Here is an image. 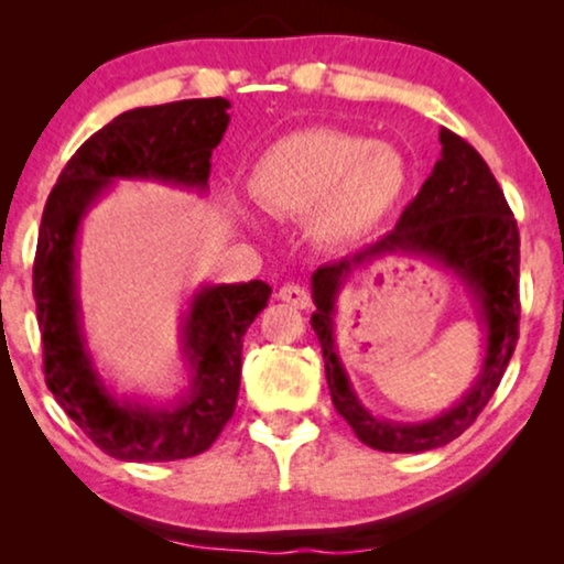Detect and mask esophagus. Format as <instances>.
I'll return each mask as SVG.
<instances>
[{
  "instance_id": "1",
  "label": "esophagus",
  "mask_w": 564,
  "mask_h": 564,
  "mask_svg": "<svg viewBox=\"0 0 564 564\" xmlns=\"http://www.w3.org/2000/svg\"><path fill=\"white\" fill-rule=\"evenodd\" d=\"M276 297L284 300V303L295 305V307L311 305V295H307V290L300 288V284H284V288H280V295Z\"/></svg>"
}]
</instances>
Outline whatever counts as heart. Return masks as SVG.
Returning <instances> with one entry per match:
<instances>
[{"label":"heart","instance_id":"heart-1","mask_svg":"<svg viewBox=\"0 0 564 564\" xmlns=\"http://www.w3.org/2000/svg\"><path fill=\"white\" fill-rule=\"evenodd\" d=\"M405 159L392 145L334 128L290 133L261 153L251 192L264 210L288 218L313 213V234L351 243L403 203Z\"/></svg>","mask_w":564,"mask_h":564}]
</instances>
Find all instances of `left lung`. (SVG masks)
<instances>
[{"instance_id":"1","label":"left lung","mask_w":564,"mask_h":564,"mask_svg":"<svg viewBox=\"0 0 564 564\" xmlns=\"http://www.w3.org/2000/svg\"><path fill=\"white\" fill-rule=\"evenodd\" d=\"M438 141L442 159L400 215L395 230L354 257L318 267L311 280L315 303L311 326L326 361L330 400L359 442L380 452H431L465 434L500 384L519 338L521 241L511 207L473 145L446 128L438 130ZM384 256L423 258L457 275L486 334L484 365L474 388L452 409L426 422L403 424L375 416L350 388L337 357V297L359 265Z\"/></svg>"}]
</instances>
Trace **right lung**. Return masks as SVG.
Here are the masks:
<instances>
[{"label": "right lung", "mask_w": 564, "mask_h": 564, "mask_svg": "<svg viewBox=\"0 0 564 564\" xmlns=\"http://www.w3.org/2000/svg\"><path fill=\"white\" fill-rule=\"evenodd\" d=\"M228 107V99L210 97L118 115L74 153L45 203L33 264L45 382L68 419L115 459H187L218 438L236 408L243 334L272 288L261 280L199 284L180 323L184 384L176 395L161 403L118 395L99 375L84 334V218L118 182H159L205 195L210 156L230 122Z\"/></svg>", "instance_id": "1"}]
</instances>
